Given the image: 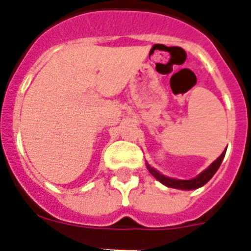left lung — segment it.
<instances>
[{
    "label": "left lung",
    "mask_w": 251,
    "mask_h": 251,
    "mask_svg": "<svg viewBox=\"0 0 251 251\" xmlns=\"http://www.w3.org/2000/svg\"><path fill=\"white\" fill-rule=\"evenodd\" d=\"M225 153H226V150L224 151L220 156L217 157V158L215 159V161L212 162L211 165L208 166L206 170H203L201 174H199L196 177H194V178L191 179H178V178H174V177L165 176V175H162L159 171H157L156 168H153L148 162L146 163V166H147L151 175H152L157 181H159L162 185H165L171 188H177V190H196V188L202 187L205 183H207L208 181L212 178V176L216 174V171L219 170L221 162H223L224 157H225Z\"/></svg>",
    "instance_id": "left-lung-1"
}]
</instances>
